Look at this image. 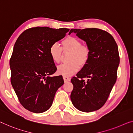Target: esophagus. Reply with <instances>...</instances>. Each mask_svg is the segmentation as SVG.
Instances as JSON below:
<instances>
[{
	"label": "esophagus",
	"instance_id": "1",
	"mask_svg": "<svg viewBox=\"0 0 133 133\" xmlns=\"http://www.w3.org/2000/svg\"><path fill=\"white\" fill-rule=\"evenodd\" d=\"M63 79H64L65 82H69V81H70V78H69V77H67V76H63Z\"/></svg>",
	"mask_w": 133,
	"mask_h": 133
}]
</instances>
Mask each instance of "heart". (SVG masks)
I'll use <instances>...</instances> for the list:
<instances>
[{
    "label": "heart",
    "instance_id": "1",
    "mask_svg": "<svg viewBox=\"0 0 133 133\" xmlns=\"http://www.w3.org/2000/svg\"><path fill=\"white\" fill-rule=\"evenodd\" d=\"M62 48L57 43L51 45L49 54L53 62L60 63L62 59L63 51H70L69 61L70 63L60 65L58 67V73L64 76H70L79 70V65L84 66L90 56V48L88 45H82V42L77 37L67 36L61 42Z\"/></svg>",
    "mask_w": 133,
    "mask_h": 133
}]
</instances>
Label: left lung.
Masks as SVG:
<instances>
[{"instance_id":"1","label":"left lung","mask_w":133,"mask_h":133,"mask_svg":"<svg viewBox=\"0 0 133 133\" xmlns=\"http://www.w3.org/2000/svg\"><path fill=\"white\" fill-rule=\"evenodd\" d=\"M90 48L88 61L76 77L71 79L72 104L79 110L91 112L105 104L117 78L119 64L118 48L112 35L103 30L71 29ZM87 77L85 81L83 78Z\"/></svg>"}]
</instances>
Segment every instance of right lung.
Instances as JSON below:
<instances>
[{
	"instance_id": "1",
	"label": "right lung",
	"mask_w": 133,
	"mask_h": 133,
	"mask_svg": "<svg viewBox=\"0 0 133 133\" xmlns=\"http://www.w3.org/2000/svg\"><path fill=\"white\" fill-rule=\"evenodd\" d=\"M69 31L32 27L23 31L16 41L9 61L11 82L20 103L31 112L48 110L57 90L64 84L62 76H49L57 70L49 48Z\"/></svg>"
}]
</instances>
